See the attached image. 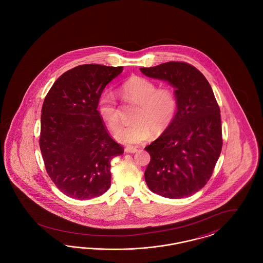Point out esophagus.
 <instances>
[{"instance_id":"1","label":"esophagus","mask_w":263,"mask_h":263,"mask_svg":"<svg viewBox=\"0 0 263 263\" xmlns=\"http://www.w3.org/2000/svg\"><path fill=\"white\" fill-rule=\"evenodd\" d=\"M125 153H129V154H134V153H136L137 152V149L136 148H133V147H127L125 148Z\"/></svg>"}]
</instances>
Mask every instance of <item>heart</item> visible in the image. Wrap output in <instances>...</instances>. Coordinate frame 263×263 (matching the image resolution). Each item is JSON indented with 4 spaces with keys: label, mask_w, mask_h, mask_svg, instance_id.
<instances>
[{
    "label": "heart",
    "mask_w": 263,
    "mask_h": 263,
    "mask_svg": "<svg viewBox=\"0 0 263 263\" xmlns=\"http://www.w3.org/2000/svg\"><path fill=\"white\" fill-rule=\"evenodd\" d=\"M119 93L125 101L137 102L135 122L119 127L114 136L126 145H138L149 140L154 130L161 133L175 121L178 110V99L171 88H158L149 79L131 77L124 82ZM102 120L111 129L120 123L117 100L112 91H104L98 102Z\"/></svg>",
    "instance_id": "heart-1"
}]
</instances>
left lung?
I'll return each mask as SVG.
<instances>
[{
	"instance_id": "1",
	"label": "left lung",
	"mask_w": 263,
	"mask_h": 263,
	"mask_svg": "<svg viewBox=\"0 0 263 263\" xmlns=\"http://www.w3.org/2000/svg\"><path fill=\"white\" fill-rule=\"evenodd\" d=\"M140 70L168 82L178 99L175 121L145 148L151 156L146 183L163 197H187L205 186L220 157V107L206 78L188 63L172 61Z\"/></svg>"
}]
</instances>
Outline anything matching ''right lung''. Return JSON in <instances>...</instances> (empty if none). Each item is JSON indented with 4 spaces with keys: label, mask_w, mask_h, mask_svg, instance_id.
<instances>
[{
    "label": "right lung",
    "mask_w": 263,
    "mask_h": 263,
    "mask_svg": "<svg viewBox=\"0 0 263 263\" xmlns=\"http://www.w3.org/2000/svg\"><path fill=\"white\" fill-rule=\"evenodd\" d=\"M122 71L99 64L77 66L55 81L43 101L41 155L51 180L71 198L104 193L111 182L110 162L124 153L98 110L102 90Z\"/></svg>",
    "instance_id": "obj_1"
}]
</instances>
